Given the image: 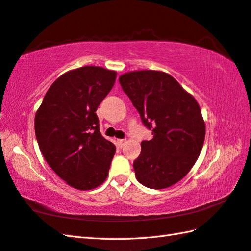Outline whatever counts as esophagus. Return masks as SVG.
I'll list each match as a JSON object with an SVG mask.
<instances>
[{
	"instance_id": "34e87169",
	"label": "esophagus",
	"mask_w": 251,
	"mask_h": 251,
	"mask_svg": "<svg viewBox=\"0 0 251 251\" xmlns=\"http://www.w3.org/2000/svg\"><path fill=\"white\" fill-rule=\"evenodd\" d=\"M116 143H117V146H119L120 148H123V147L125 146L126 140H125V139H117V140H116Z\"/></svg>"
}]
</instances>
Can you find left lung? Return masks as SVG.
Masks as SVG:
<instances>
[{
    "label": "left lung",
    "mask_w": 251,
    "mask_h": 251,
    "mask_svg": "<svg viewBox=\"0 0 251 251\" xmlns=\"http://www.w3.org/2000/svg\"><path fill=\"white\" fill-rule=\"evenodd\" d=\"M153 139L141 142L136 178L150 189L179 182L193 167L205 140V122L193 96L162 71L142 70L119 78Z\"/></svg>",
    "instance_id": "1"
}]
</instances>
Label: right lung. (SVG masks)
Instances as JSON below:
<instances>
[{
  "instance_id": "add662e5",
  "label": "right lung",
  "mask_w": 251,
  "mask_h": 251,
  "mask_svg": "<svg viewBox=\"0 0 251 251\" xmlns=\"http://www.w3.org/2000/svg\"><path fill=\"white\" fill-rule=\"evenodd\" d=\"M115 78V71L101 67L68 71L51 84L36 111L40 150L50 168L74 189H95L108 177L116 149L101 135L96 111Z\"/></svg>"
}]
</instances>
